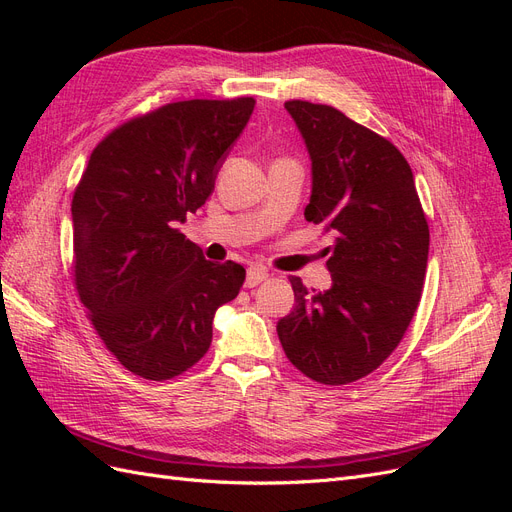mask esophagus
Segmentation results:
<instances>
[{
  "mask_svg": "<svg viewBox=\"0 0 512 512\" xmlns=\"http://www.w3.org/2000/svg\"><path fill=\"white\" fill-rule=\"evenodd\" d=\"M269 277V273L265 271V269H260V267H250L247 269V277H245V286L247 288H254V286H258V284H262Z\"/></svg>",
  "mask_w": 512,
  "mask_h": 512,
  "instance_id": "1",
  "label": "esophagus"
}]
</instances>
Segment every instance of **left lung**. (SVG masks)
Here are the masks:
<instances>
[{"label":"left lung","mask_w":512,"mask_h":512,"mask_svg":"<svg viewBox=\"0 0 512 512\" xmlns=\"http://www.w3.org/2000/svg\"><path fill=\"white\" fill-rule=\"evenodd\" d=\"M312 160L305 220L335 230L331 288L307 294L292 277L294 309L277 322L290 363L322 384L378 369L421 301L429 228L412 168L399 149L333 106L286 102Z\"/></svg>","instance_id":"obj_1"}]
</instances>
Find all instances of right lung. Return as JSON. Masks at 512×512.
Masks as SVG:
<instances>
[{
  "instance_id": "obj_1",
  "label": "right lung",
  "mask_w": 512,
  "mask_h": 512,
  "mask_svg": "<svg viewBox=\"0 0 512 512\" xmlns=\"http://www.w3.org/2000/svg\"><path fill=\"white\" fill-rule=\"evenodd\" d=\"M254 98L166 104L94 149L72 198L76 290L117 361L168 380L203 359L245 269L215 265L177 224L205 205Z\"/></svg>"
}]
</instances>
